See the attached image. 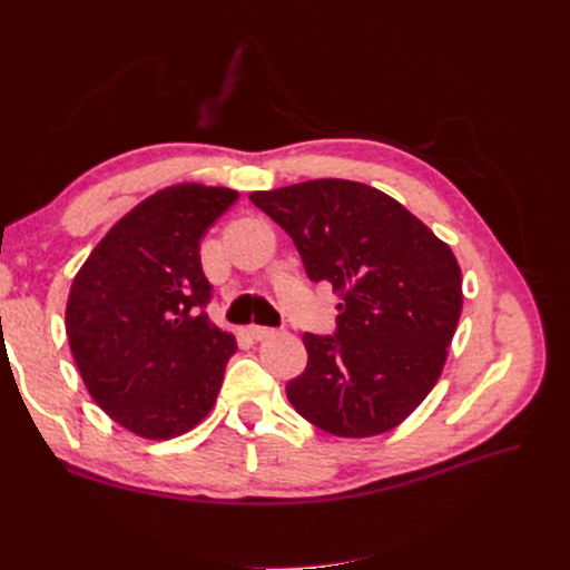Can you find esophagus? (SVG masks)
<instances>
[{
  "label": "esophagus",
  "mask_w": 570,
  "mask_h": 570,
  "mask_svg": "<svg viewBox=\"0 0 570 570\" xmlns=\"http://www.w3.org/2000/svg\"><path fill=\"white\" fill-rule=\"evenodd\" d=\"M247 333H249L254 340H266V337L273 335L271 327H264V325H249Z\"/></svg>",
  "instance_id": "34e87169"
}]
</instances>
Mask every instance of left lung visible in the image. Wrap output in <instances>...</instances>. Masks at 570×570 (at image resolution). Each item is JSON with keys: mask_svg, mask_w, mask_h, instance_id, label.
<instances>
[{"mask_svg": "<svg viewBox=\"0 0 570 570\" xmlns=\"http://www.w3.org/2000/svg\"><path fill=\"white\" fill-rule=\"evenodd\" d=\"M249 199L295 243L306 275L342 297L335 335L304 333L287 400L337 438L400 425L435 387L463 306L450 245L371 185L321 178Z\"/></svg>", "mask_w": 570, "mask_h": 570, "instance_id": "1", "label": "left lung"}]
</instances>
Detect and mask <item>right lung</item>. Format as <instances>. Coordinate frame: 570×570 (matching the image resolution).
Instances as JSON below:
<instances>
[{"instance_id":"1","label":"right lung","mask_w":570,"mask_h":570,"mask_svg":"<svg viewBox=\"0 0 570 570\" xmlns=\"http://www.w3.org/2000/svg\"><path fill=\"white\" fill-rule=\"evenodd\" d=\"M237 197L199 183L159 189L99 239L68 292L66 335L85 387L145 440L202 423L237 352L204 312L212 283L199 258L204 233Z\"/></svg>"}]
</instances>
